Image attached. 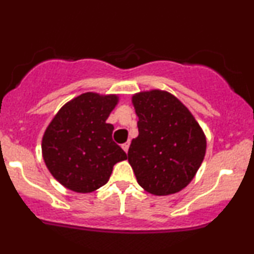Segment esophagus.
Segmentation results:
<instances>
[{
  "instance_id": "obj_1",
  "label": "esophagus",
  "mask_w": 254,
  "mask_h": 254,
  "mask_svg": "<svg viewBox=\"0 0 254 254\" xmlns=\"http://www.w3.org/2000/svg\"><path fill=\"white\" fill-rule=\"evenodd\" d=\"M129 146H130V142H129V141H127V142L123 143V145H122V148L124 149L125 152H127V151H129Z\"/></svg>"
}]
</instances>
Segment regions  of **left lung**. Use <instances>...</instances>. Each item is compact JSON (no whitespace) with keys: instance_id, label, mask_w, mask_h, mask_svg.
Segmentation results:
<instances>
[{"instance_id":"left-lung-1","label":"left lung","mask_w":254,"mask_h":254,"mask_svg":"<svg viewBox=\"0 0 254 254\" xmlns=\"http://www.w3.org/2000/svg\"><path fill=\"white\" fill-rule=\"evenodd\" d=\"M138 136L132 138L127 161L138 185L167 196L191 183L203 162L207 141L191 112L162 90L135 93Z\"/></svg>"}]
</instances>
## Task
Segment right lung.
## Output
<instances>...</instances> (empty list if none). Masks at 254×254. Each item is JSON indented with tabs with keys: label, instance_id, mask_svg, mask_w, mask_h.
Wrapping results in <instances>:
<instances>
[{
	"label": "right lung",
	"instance_id": "right-lung-1",
	"mask_svg": "<svg viewBox=\"0 0 254 254\" xmlns=\"http://www.w3.org/2000/svg\"><path fill=\"white\" fill-rule=\"evenodd\" d=\"M118 101L117 95L85 92L66 102L49 124L42 157L64 188L80 193L97 190L114 164L127 158L112 138L114 127L106 123Z\"/></svg>",
	"mask_w": 254,
	"mask_h": 254
}]
</instances>
